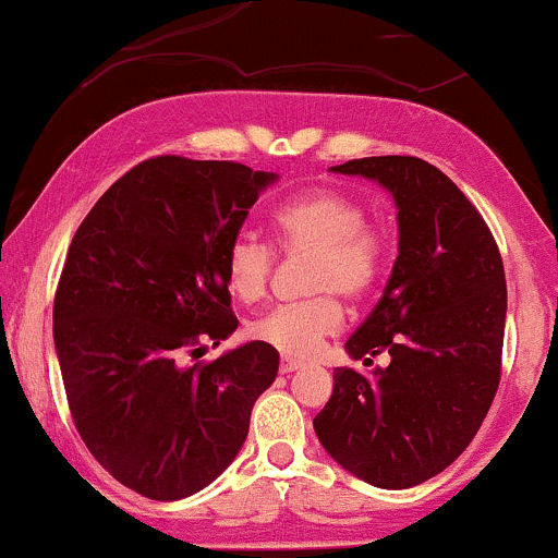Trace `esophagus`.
Returning a JSON list of instances; mask_svg holds the SVG:
<instances>
[{
  "mask_svg": "<svg viewBox=\"0 0 558 558\" xmlns=\"http://www.w3.org/2000/svg\"><path fill=\"white\" fill-rule=\"evenodd\" d=\"M301 367H304V362L293 360V356H283V360H280V373H283V375L296 373V369H301Z\"/></svg>",
  "mask_w": 558,
  "mask_h": 558,
  "instance_id": "esophagus-1",
  "label": "esophagus"
}]
</instances>
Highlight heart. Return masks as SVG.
I'll use <instances>...</instances> for the list:
<instances>
[{"instance_id":"obj_1","label":"heart","mask_w":558,"mask_h":558,"mask_svg":"<svg viewBox=\"0 0 558 558\" xmlns=\"http://www.w3.org/2000/svg\"><path fill=\"white\" fill-rule=\"evenodd\" d=\"M367 213L356 198L338 191H310L280 204L272 233L286 254H312L310 293H325L301 304H280L254 319L248 332L286 356H306L343 323L336 296L362 299L386 265V239L364 226ZM275 265L270 243L239 233L226 252V283L235 299L254 304L267 293Z\"/></svg>"}]
</instances>
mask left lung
I'll list each match as a JSON object with an SVG mask.
<instances>
[{
    "label": "left lung",
    "mask_w": 558,
    "mask_h": 558,
    "mask_svg": "<svg viewBox=\"0 0 558 558\" xmlns=\"http://www.w3.org/2000/svg\"><path fill=\"white\" fill-rule=\"evenodd\" d=\"M393 196L399 257L380 301L345 341L315 417L325 451L375 488L425 483L472 444L501 377L506 278L488 226L451 178L417 157H364L330 168Z\"/></svg>",
    "instance_id": "1"
}]
</instances>
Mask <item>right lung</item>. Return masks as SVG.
<instances>
[{"label":"right lung","instance_id":"1","mask_svg":"<svg viewBox=\"0 0 558 558\" xmlns=\"http://www.w3.org/2000/svg\"><path fill=\"white\" fill-rule=\"evenodd\" d=\"M275 181L239 162L146 159L75 230L54 296L57 362L83 444L141 496L178 501L220 477L278 375L262 341L185 364L239 328L226 252Z\"/></svg>","mask_w":558,"mask_h":558}]
</instances>
